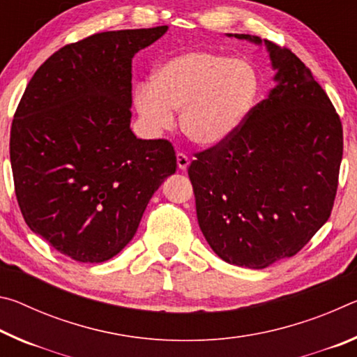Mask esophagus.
<instances>
[{
  "label": "esophagus",
  "mask_w": 357,
  "mask_h": 357,
  "mask_svg": "<svg viewBox=\"0 0 357 357\" xmlns=\"http://www.w3.org/2000/svg\"><path fill=\"white\" fill-rule=\"evenodd\" d=\"M176 162H178L179 170H187V167H189V164H190L189 157H187V154H184V153L176 154Z\"/></svg>",
  "instance_id": "obj_1"
}]
</instances>
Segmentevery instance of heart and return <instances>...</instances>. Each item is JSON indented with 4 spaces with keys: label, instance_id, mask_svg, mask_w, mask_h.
<instances>
[{
    "label": "heart",
    "instance_id": "heart-1",
    "mask_svg": "<svg viewBox=\"0 0 357 357\" xmlns=\"http://www.w3.org/2000/svg\"><path fill=\"white\" fill-rule=\"evenodd\" d=\"M258 93V74L244 58H228L209 50L179 53L159 64L153 82L134 91L142 129L159 137L174 124L190 142L214 146L243 124Z\"/></svg>",
    "mask_w": 357,
    "mask_h": 357
}]
</instances>
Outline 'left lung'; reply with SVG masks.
<instances>
[{
  "label": "left lung",
  "mask_w": 357,
  "mask_h": 357,
  "mask_svg": "<svg viewBox=\"0 0 357 357\" xmlns=\"http://www.w3.org/2000/svg\"><path fill=\"white\" fill-rule=\"evenodd\" d=\"M234 38L261 44L258 36ZM264 45L277 86L189 167L211 249L250 269L296 255L328 222L343 154L340 116L310 69L288 48Z\"/></svg>",
  "instance_id": "left-lung-1"
}]
</instances>
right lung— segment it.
<instances>
[{
	"label": "right lung",
	"instance_id": "right-lung-1",
	"mask_svg": "<svg viewBox=\"0 0 357 357\" xmlns=\"http://www.w3.org/2000/svg\"><path fill=\"white\" fill-rule=\"evenodd\" d=\"M168 26L105 31L64 45L36 70L10 128L26 225L80 263L134 238L153 193L176 172L173 144L130 130L132 58Z\"/></svg>",
	"mask_w": 357,
	"mask_h": 357
}]
</instances>
